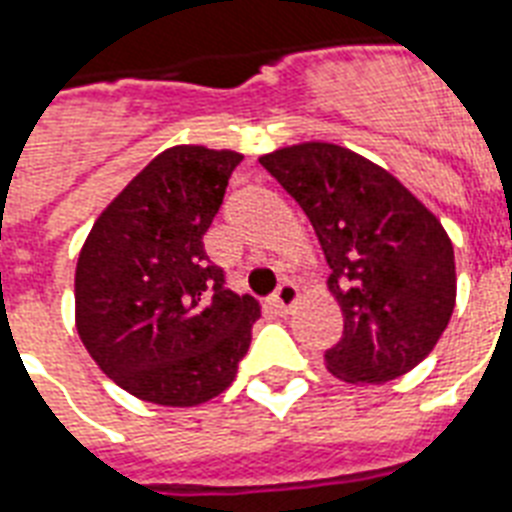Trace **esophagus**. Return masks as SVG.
Listing matches in <instances>:
<instances>
[{"mask_svg":"<svg viewBox=\"0 0 512 512\" xmlns=\"http://www.w3.org/2000/svg\"><path fill=\"white\" fill-rule=\"evenodd\" d=\"M297 297H300V292H297L295 284H292V281H284V284H279V289L271 295V305L279 313H289L295 308Z\"/></svg>","mask_w":512,"mask_h":512,"instance_id":"obj_1","label":"esophagus"}]
</instances>
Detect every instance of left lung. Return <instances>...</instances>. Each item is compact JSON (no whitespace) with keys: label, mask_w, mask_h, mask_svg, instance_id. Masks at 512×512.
<instances>
[{"label":"left lung","mask_w":512,"mask_h":512,"mask_svg":"<svg viewBox=\"0 0 512 512\" xmlns=\"http://www.w3.org/2000/svg\"><path fill=\"white\" fill-rule=\"evenodd\" d=\"M303 207L342 308V337L324 353L345 382L396 380L420 364L452 319L457 276L444 225L396 177L332 143L260 156Z\"/></svg>","instance_id":"left-lung-1"}]
</instances>
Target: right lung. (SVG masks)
I'll return each instance as SVG.
<instances>
[{
  "label": "right lung",
  "mask_w": 512,
  "mask_h": 512,
  "mask_svg": "<svg viewBox=\"0 0 512 512\" xmlns=\"http://www.w3.org/2000/svg\"><path fill=\"white\" fill-rule=\"evenodd\" d=\"M236 151L175 146L95 220L76 263V329L132 396L196 406L223 393L249 350L260 305L225 287L204 252Z\"/></svg>",
  "instance_id": "right-lung-1"
}]
</instances>
